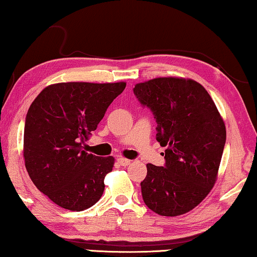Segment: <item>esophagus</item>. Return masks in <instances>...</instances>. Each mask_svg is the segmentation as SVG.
Returning a JSON list of instances; mask_svg holds the SVG:
<instances>
[{
  "mask_svg": "<svg viewBox=\"0 0 257 257\" xmlns=\"http://www.w3.org/2000/svg\"><path fill=\"white\" fill-rule=\"evenodd\" d=\"M117 163L120 164L121 166H128L130 163H132V160H129L127 158H123V157H120V158H117Z\"/></svg>",
  "mask_w": 257,
  "mask_h": 257,
  "instance_id": "esophagus-1",
  "label": "esophagus"
}]
</instances>
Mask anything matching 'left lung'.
<instances>
[{
    "label": "left lung",
    "mask_w": 257,
    "mask_h": 257,
    "mask_svg": "<svg viewBox=\"0 0 257 257\" xmlns=\"http://www.w3.org/2000/svg\"><path fill=\"white\" fill-rule=\"evenodd\" d=\"M134 93L155 114L157 141L167 147L165 166L147 165L144 203L160 216L189 212L217 181L226 142L223 117L208 91L190 78H153L136 84Z\"/></svg>",
    "instance_id": "left-lung-1"
}]
</instances>
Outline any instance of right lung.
<instances>
[{
  "mask_svg": "<svg viewBox=\"0 0 257 257\" xmlns=\"http://www.w3.org/2000/svg\"><path fill=\"white\" fill-rule=\"evenodd\" d=\"M125 82H68L46 86L26 114L23 156L32 182L49 200L83 211L100 200L112 156L83 150Z\"/></svg>",
  "mask_w": 257,
  "mask_h": 257,
  "instance_id": "right-lung-1",
  "label": "right lung"
}]
</instances>
